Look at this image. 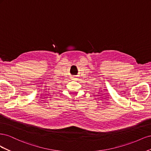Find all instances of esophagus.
<instances>
[{
    "mask_svg": "<svg viewBox=\"0 0 151 151\" xmlns=\"http://www.w3.org/2000/svg\"><path fill=\"white\" fill-rule=\"evenodd\" d=\"M74 79H75V78H74Z\"/></svg>",
    "mask_w": 151,
    "mask_h": 151,
    "instance_id": "1",
    "label": "esophagus"
}]
</instances>
